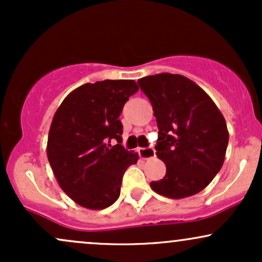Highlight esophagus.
I'll return each mask as SVG.
<instances>
[{"label": "esophagus", "instance_id": "1", "mask_svg": "<svg viewBox=\"0 0 262 262\" xmlns=\"http://www.w3.org/2000/svg\"><path fill=\"white\" fill-rule=\"evenodd\" d=\"M139 155L141 159H151L155 156V149L152 146H148V148H140L139 150Z\"/></svg>", "mask_w": 262, "mask_h": 262}]
</instances>
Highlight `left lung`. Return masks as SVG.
I'll list each match as a JSON object with an SVG mask.
<instances>
[{
  "label": "left lung",
  "mask_w": 262,
  "mask_h": 262,
  "mask_svg": "<svg viewBox=\"0 0 262 262\" xmlns=\"http://www.w3.org/2000/svg\"><path fill=\"white\" fill-rule=\"evenodd\" d=\"M152 104L159 128L155 150L166 175L150 182L169 198L193 196L222 169L229 133L212 98L182 75L158 74L138 80Z\"/></svg>",
  "instance_id": "1"
}]
</instances>
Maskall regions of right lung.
Segmentation results:
<instances>
[{
	"label": "right lung",
	"mask_w": 262,
	"mask_h": 262,
	"mask_svg": "<svg viewBox=\"0 0 262 262\" xmlns=\"http://www.w3.org/2000/svg\"><path fill=\"white\" fill-rule=\"evenodd\" d=\"M139 90L134 80H104L74 90L60 104L48 137V160L60 187L89 209L118 200L123 175L139 156L122 145L123 107ZM116 139L118 144H110Z\"/></svg>",
	"instance_id": "obj_1"
}]
</instances>
